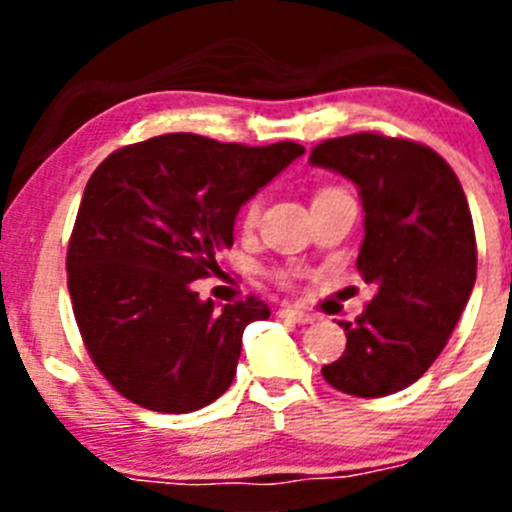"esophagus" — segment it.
<instances>
[{
    "label": "esophagus",
    "instance_id": "esophagus-1",
    "mask_svg": "<svg viewBox=\"0 0 512 512\" xmlns=\"http://www.w3.org/2000/svg\"><path fill=\"white\" fill-rule=\"evenodd\" d=\"M279 315H282V318H287V320H295V323H312V315L310 312H305V310H297V307H282V310H279Z\"/></svg>",
    "mask_w": 512,
    "mask_h": 512
}]
</instances>
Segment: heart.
I'll return each instance as SVG.
<instances>
[{"label": "heart", "instance_id": "obj_1", "mask_svg": "<svg viewBox=\"0 0 512 512\" xmlns=\"http://www.w3.org/2000/svg\"><path fill=\"white\" fill-rule=\"evenodd\" d=\"M259 210H261V202L259 200H251L246 207H243V228H253L256 225V220H259Z\"/></svg>", "mask_w": 512, "mask_h": 512}]
</instances>
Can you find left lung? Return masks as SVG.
<instances>
[{
    "label": "left lung",
    "mask_w": 512,
    "mask_h": 512,
    "mask_svg": "<svg viewBox=\"0 0 512 512\" xmlns=\"http://www.w3.org/2000/svg\"><path fill=\"white\" fill-rule=\"evenodd\" d=\"M310 164L359 189L364 243L356 269L377 284L356 323H341L346 351L323 366L325 382L354 397L405 390L438 359L477 279L464 189L433 148L379 133L323 140Z\"/></svg>",
    "instance_id": "left-lung-1"
}]
</instances>
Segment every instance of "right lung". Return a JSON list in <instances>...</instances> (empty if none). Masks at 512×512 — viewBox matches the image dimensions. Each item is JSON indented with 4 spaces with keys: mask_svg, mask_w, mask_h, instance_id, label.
<instances>
[{
    "mask_svg": "<svg viewBox=\"0 0 512 512\" xmlns=\"http://www.w3.org/2000/svg\"><path fill=\"white\" fill-rule=\"evenodd\" d=\"M305 148L156 135L110 153L89 176L69 241V295L104 379L140 408L192 413L235 377L259 297L217 310L194 279L233 246L235 215Z\"/></svg>",
    "mask_w": 512,
    "mask_h": 512,
    "instance_id": "obj_1",
    "label": "right lung"
}]
</instances>
